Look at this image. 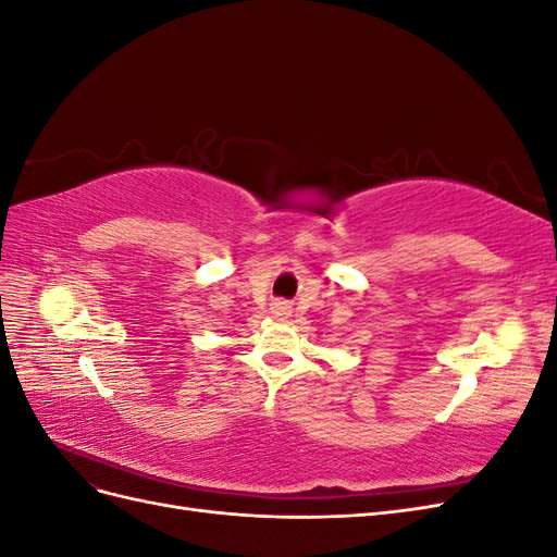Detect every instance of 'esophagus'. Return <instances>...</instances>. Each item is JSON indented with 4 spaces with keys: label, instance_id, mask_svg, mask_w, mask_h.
<instances>
[{
    "label": "esophagus",
    "instance_id": "obj_1",
    "mask_svg": "<svg viewBox=\"0 0 557 557\" xmlns=\"http://www.w3.org/2000/svg\"><path fill=\"white\" fill-rule=\"evenodd\" d=\"M274 311H276V313H285V311H288V305H285V301H276Z\"/></svg>",
    "mask_w": 557,
    "mask_h": 557
}]
</instances>
